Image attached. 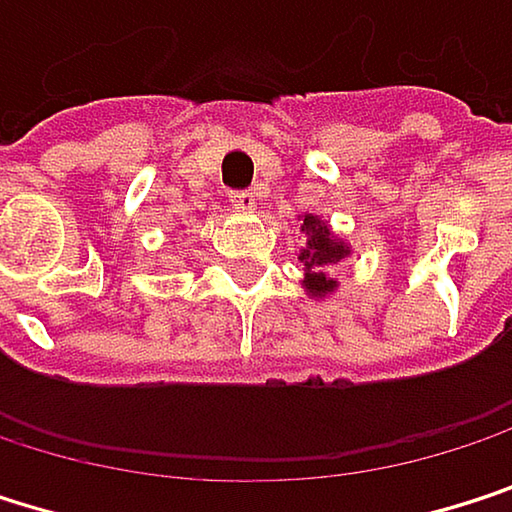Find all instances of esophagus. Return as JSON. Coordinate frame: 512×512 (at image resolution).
<instances>
[{
  "instance_id": "obj_1",
  "label": "esophagus",
  "mask_w": 512,
  "mask_h": 512,
  "mask_svg": "<svg viewBox=\"0 0 512 512\" xmlns=\"http://www.w3.org/2000/svg\"><path fill=\"white\" fill-rule=\"evenodd\" d=\"M229 202H232L238 211H253V208H256V193H250V190H235V193H229Z\"/></svg>"
}]
</instances>
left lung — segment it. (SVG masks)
Masks as SVG:
<instances>
[{"instance_id":"8db88e82","label":"left lung","mask_w":512,"mask_h":512,"mask_svg":"<svg viewBox=\"0 0 512 512\" xmlns=\"http://www.w3.org/2000/svg\"><path fill=\"white\" fill-rule=\"evenodd\" d=\"M298 220L301 235L307 238L304 250L298 253V259L304 262L301 286L310 298H328L340 289V280H334L331 271L352 256V244H346L319 214H301Z\"/></svg>"}]
</instances>
